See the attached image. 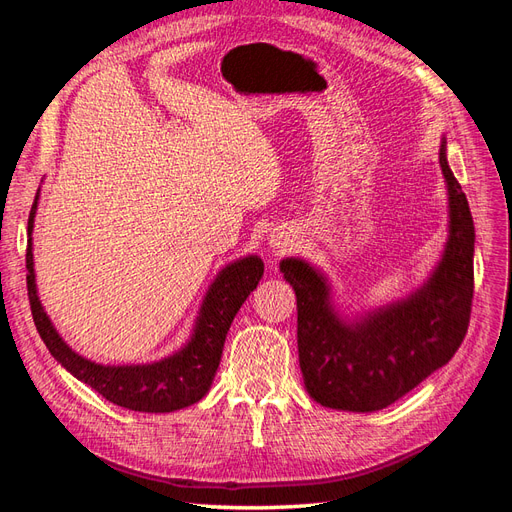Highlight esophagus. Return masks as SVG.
<instances>
[{
  "label": "esophagus",
  "instance_id": "1",
  "mask_svg": "<svg viewBox=\"0 0 512 512\" xmlns=\"http://www.w3.org/2000/svg\"><path fill=\"white\" fill-rule=\"evenodd\" d=\"M269 245L273 247V250H277V252H284L286 247L292 245V235H290L288 230H284V228H275L271 232V237H269Z\"/></svg>",
  "mask_w": 512,
  "mask_h": 512
}]
</instances>
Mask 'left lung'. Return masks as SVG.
Segmentation results:
<instances>
[{
    "mask_svg": "<svg viewBox=\"0 0 512 512\" xmlns=\"http://www.w3.org/2000/svg\"><path fill=\"white\" fill-rule=\"evenodd\" d=\"M448 239L427 280L408 297L348 316L329 277L303 258L280 271L297 294V344L305 389L324 408L376 412L446 365L468 331L474 292V222L440 143Z\"/></svg>",
    "mask_w": 512,
    "mask_h": 512,
    "instance_id": "obj_1",
    "label": "left lung"
}]
</instances>
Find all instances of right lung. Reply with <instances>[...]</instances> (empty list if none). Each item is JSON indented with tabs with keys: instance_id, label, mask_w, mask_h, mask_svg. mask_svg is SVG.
Segmentation results:
<instances>
[{
	"instance_id": "right-lung-1",
	"label": "right lung",
	"mask_w": 512,
	"mask_h": 512,
	"mask_svg": "<svg viewBox=\"0 0 512 512\" xmlns=\"http://www.w3.org/2000/svg\"><path fill=\"white\" fill-rule=\"evenodd\" d=\"M38 198L40 188L27 220V294L36 329L55 361L111 404L134 412H175L203 399L220 367L230 324L265 273L262 260L256 254L243 256L215 275L198 307L190 339L173 354L151 363L102 365L74 352L40 303L32 241Z\"/></svg>"
}]
</instances>
